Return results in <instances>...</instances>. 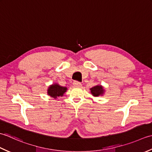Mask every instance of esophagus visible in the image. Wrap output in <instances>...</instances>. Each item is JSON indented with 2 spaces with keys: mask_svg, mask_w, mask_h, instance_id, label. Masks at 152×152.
<instances>
[{
  "mask_svg": "<svg viewBox=\"0 0 152 152\" xmlns=\"http://www.w3.org/2000/svg\"><path fill=\"white\" fill-rule=\"evenodd\" d=\"M73 84L74 86H75V87H79V86L82 85L81 83L79 81H77V80H75V81L73 83Z\"/></svg>",
  "mask_w": 152,
  "mask_h": 152,
  "instance_id": "1",
  "label": "esophagus"
}]
</instances>
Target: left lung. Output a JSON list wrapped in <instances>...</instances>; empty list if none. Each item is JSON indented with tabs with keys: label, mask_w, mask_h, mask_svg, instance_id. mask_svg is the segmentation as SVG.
Segmentation results:
<instances>
[{
	"label": "left lung",
	"mask_w": 152,
	"mask_h": 152,
	"mask_svg": "<svg viewBox=\"0 0 152 152\" xmlns=\"http://www.w3.org/2000/svg\"><path fill=\"white\" fill-rule=\"evenodd\" d=\"M90 90H91V94L93 95L94 96H99L103 95L105 91L104 87L102 85L94 86V87L91 88Z\"/></svg>",
	"instance_id": "8db88e82"
}]
</instances>
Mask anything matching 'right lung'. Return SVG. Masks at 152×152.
<instances>
[{"label": "right lung", "instance_id": "add662e5", "mask_svg": "<svg viewBox=\"0 0 152 152\" xmlns=\"http://www.w3.org/2000/svg\"><path fill=\"white\" fill-rule=\"evenodd\" d=\"M67 89V87H64V86L59 85L57 83H54V84L49 86L47 93L50 97L56 99L59 96H62L65 92H66Z\"/></svg>", "mask_w": 152, "mask_h": 152}]
</instances>
